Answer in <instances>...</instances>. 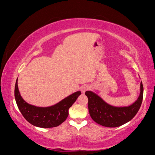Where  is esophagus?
<instances>
[{
  "mask_svg": "<svg viewBox=\"0 0 155 155\" xmlns=\"http://www.w3.org/2000/svg\"><path fill=\"white\" fill-rule=\"evenodd\" d=\"M90 88H91L90 87H89V86L87 85H83V86L81 87V92H82L83 93H85L87 91L90 90Z\"/></svg>",
  "mask_w": 155,
  "mask_h": 155,
  "instance_id": "1",
  "label": "esophagus"
}]
</instances>
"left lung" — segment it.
<instances>
[{"instance_id":"8db88e82","label":"left lung","mask_w":155,"mask_h":155,"mask_svg":"<svg viewBox=\"0 0 155 155\" xmlns=\"http://www.w3.org/2000/svg\"><path fill=\"white\" fill-rule=\"evenodd\" d=\"M143 87L140 83V94L133 104L129 107H117L107 104L95 93L87 91L88 107L92 119L102 126L117 127L132 120L137 114L143 100Z\"/></svg>"}]
</instances>
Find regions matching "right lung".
<instances>
[{"mask_svg":"<svg viewBox=\"0 0 155 155\" xmlns=\"http://www.w3.org/2000/svg\"><path fill=\"white\" fill-rule=\"evenodd\" d=\"M81 94L78 91L53 106L39 107L30 105L22 99L18 91L17 79L15 86V101L22 115L30 124L41 128L55 127L64 122L68 116L69 108Z\"/></svg>","mask_w":155,"mask_h":155,"instance_id":"right-lung-1","label":"right lung"}]
</instances>
